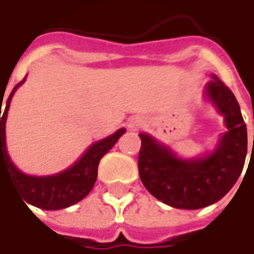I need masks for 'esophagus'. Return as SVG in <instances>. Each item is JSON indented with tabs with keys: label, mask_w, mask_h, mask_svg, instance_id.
Returning a JSON list of instances; mask_svg holds the SVG:
<instances>
[{
	"label": "esophagus",
	"mask_w": 254,
	"mask_h": 254,
	"mask_svg": "<svg viewBox=\"0 0 254 254\" xmlns=\"http://www.w3.org/2000/svg\"><path fill=\"white\" fill-rule=\"evenodd\" d=\"M133 127H134V126H133Z\"/></svg>",
	"instance_id": "34e87169"
}]
</instances>
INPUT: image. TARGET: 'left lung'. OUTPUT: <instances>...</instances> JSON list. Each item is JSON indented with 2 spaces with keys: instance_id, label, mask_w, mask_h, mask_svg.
<instances>
[{
  "instance_id": "obj_1",
  "label": "left lung",
  "mask_w": 254,
  "mask_h": 254,
  "mask_svg": "<svg viewBox=\"0 0 254 254\" xmlns=\"http://www.w3.org/2000/svg\"><path fill=\"white\" fill-rule=\"evenodd\" d=\"M205 97L224 116L227 131L217 147L195 159H181L146 133H140L138 175L154 198L173 208L198 209L220 201L234 187L247 154V130L240 105L230 88L215 75Z\"/></svg>"
}]
</instances>
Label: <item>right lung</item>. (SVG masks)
Returning <instances> with one entry per match:
<instances>
[{
    "mask_svg": "<svg viewBox=\"0 0 254 254\" xmlns=\"http://www.w3.org/2000/svg\"><path fill=\"white\" fill-rule=\"evenodd\" d=\"M24 82V79L17 83L9 94L5 110L0 114V171L1 168L7 169L15 188L24 201L42 209H62L67 208L83 199L91 190L98 176V165L101 157L107 153L120 137L126 133V128H120L114 134L105 137L100 141H95L89 149L82 154V157L70 168L64 169V172L50 175V176H31L18 171L11 162L7 153L5 144V121L8 116L11 98L15 89ZM4 98V97H2ZM2 105V100L0 104Z\"/></svg>",
    "mask_w": 254,
    "mask_h": 254,
    "instance_id": "add662e5",
    "label": "right lung"
}]
</instances>
